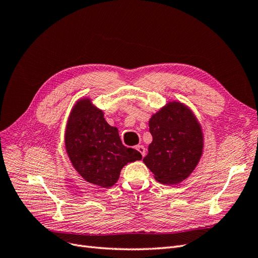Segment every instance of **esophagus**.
Masks as SVG:
<instances>
[{"instance_id":"obj_1","label":"esophagus","mask_w":258,"mask_h":258,"mask_svg":"<svg viewBox=\"0 0 258 258\" xmlns=\"http://www.w3.org/2000/svg\"><path fill=\"white\" fill-rule=\"evenodd\" d=\"M136 148H137V151H138L140 154H141L142 157H144V156H145V147H144L143 145H138Z\"/></svg>"}]
</instances>
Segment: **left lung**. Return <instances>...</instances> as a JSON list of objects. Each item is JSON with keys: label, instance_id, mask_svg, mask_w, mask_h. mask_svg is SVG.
Masks as SVG:
<instances>
[{"label": "left lung", "instance_id": "left-lung-1", "mask_svg": "<svg viewBox=\"0 0 258 258\" xmlns=\"http://www.w3.org/2000/svg\"><path fill=\"white\" fill-rule=\"evenodd\" d=\"M153 142L143 161L162 184H177L192 172L202 154V131L181 103H169L150 119Z\"/></svg>", "mask_w": 258, "mask_h": 258}]
</instances>
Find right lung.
Here are the masks:
<instances>
[{
  "label": "right lung",
  "mask_w": 258,
  "mask_h": 258,
  "mask_svg": "<svg viewBox=\"0 0 258 258\" xmlns=\"http://www.w3.org/2000/svg\"><path fill=\"white\" fill-rule=\"evenodd\" d=\"M66 147L73 167L87 182L101 187L114 185L128 162L141 160L134 148L123 146L118 130L103 118L89 100L74 106L66 131Z\"/></svg>",
  "instance_id": "obj_1"
}]
</instances>
